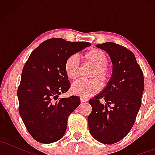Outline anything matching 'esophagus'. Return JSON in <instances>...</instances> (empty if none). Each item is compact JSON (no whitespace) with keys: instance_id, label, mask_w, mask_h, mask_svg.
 I'll use <instances>...</instances> for the list:
<instances>
[{"instance_id":"1","label":"esophagus","mask_w":155,"mask_h":155,"mask_svg":"<svg viewBox=\"0 0 155 155\" xmlns=\"http://www.w3.org/2000/svg\"><path fill=\"white\" fill-rule=\"evenodd\" d=\"M88 99L86 98V97H80V101L81 102H87Z\"/></svg>"}]
</instances>
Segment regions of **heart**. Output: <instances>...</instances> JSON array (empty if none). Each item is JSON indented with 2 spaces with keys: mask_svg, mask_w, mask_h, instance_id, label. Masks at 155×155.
Masks as SVG:
<instances>
[{
  "mask_svg": "<svg viewBox=\"0 0 155 155\" xmlns=\"http://www.w3.org/2000/svg\"><path fill=\"white\" fill-rule=\"evenodd\" d=\"M84 62L93 65L90 80H79L72 85V91L81 97H88L95 95L101 89V82L106 85L111 78V71L107 64V55L98 49H92L87 51L82 55ZM65 74L69 79L76 80L80 74V66L75 55H71L65 60L64 65ZM100 80L101 82L99 81Z\"/></svg>",
  "mask_w": 155,
  "mask_h": 155,
  "instance_id": "b5f03b06",
  "label": "heart"
}]
</instances>
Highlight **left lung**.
<instances>
[{"label":"left lung","instance_id":"left-lung-1","mask_svg":"<svg viewBox=\"0 0 155 155\" xmlns=\"http://www.w3.org/2000/svg\"><path fill=\"white\" fill-rule=\"evenodd\" d=\"M96 47L109 54L113 72L104 91L89 101L92 106L88 116L89 129L97 141L113 144L127 136L135 123L141 106L144 79L130 50L113 42Z\"/></svg>","mask_w":155,"mask_h":155}]
</instances>
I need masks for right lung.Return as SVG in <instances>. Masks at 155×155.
<instances>
[{"label": "right lung", "instance_id": "add662e5", "mask_svg": "<svg viewBox=\"0 0 155 155\" xmlns=\"http://www.w3.org/2000/svg\"><path fill=\"white\" fill-rule=\"evenodd\" d=\"M53 38L32 51L23 67L17 90L19 112L28 133L37 141L50 143L65 134L69 115L80 104L78 96L58 98L68 91L65 60L90 46Z\"/></svg>", "mask_w": 155, "mask_h": 155}]
</instances>
